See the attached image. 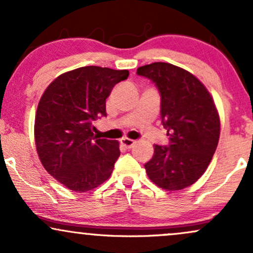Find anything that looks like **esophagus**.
I'll return each mask as SVG.
<instances>
[{
  "instance_id": "1",
  "label": "esophagus",
  "mask_w": 253,
  "mask_h": 253,
  "mask_svg": "<svg viewBox=\"0 0 253 253\" xmlns=\"http://www.w3.org/2000/svg\"><path fill=\"white\" fill-rule=\"evenodd\" d=\"M120 143L123 146L126 147V149H130V147H133V145L135 144V141L132 140V139H129V138H123L120 140Z\"/></svg>"
}]
</instances>
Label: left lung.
I'll list each match as a JSON object with an SVG mask.
<instances>
[{
    "mask_svg": "<svg viewBox=\"0 0 253 253\" xmlns=\"http://www.w3.org/2000/svg\"><path fill=\"white\" fill-rule=\"evenodd\" d=\"M136 74L152 81L162 96V124L170 144L155 145L145 164L149 178L165 190L194 184L207 170L220 136V118L210 91L189 71L169 63H152Z\"/></svg>",
    "mask_w": 253,
    "mask_h": 253,
    "instance_id": "1",
    "label": "left lung"
}]
</instances>
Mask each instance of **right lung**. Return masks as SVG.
I'll return each instance as SVG.
<instances>
[{
	"label": "right lung",
	"mask_w": 253,
	"mask_h": 253,
	"mask_svg": "<svg viewBox=\"0 0 253 253\" xmlns=\"http://www.w3.org/2000/svg\"><path fill=\"white\" fill-rule=\"evenodd\" d=\"M128 70L83 66L58 76L38 104L34 139L46 171L70 190L84 193L109 178L119 141L95 139L94 121L107 117L106 98Z\"/></svg>",
	"instance_id": "1"
}]
</instances>
